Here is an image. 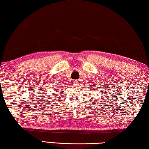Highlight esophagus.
<instances>
[{
	"label": "esophagus",
	"instance_id": "1",
	"mask_svg": "<svg viewBox=\"0 0 149 149\" xmlns=\"http://www.w3.org/2000/svg\"><path fill=\"white\" fill-rule=\"evenodd\" d=\"M73 84H74V86H77L78 84H79V80H74V81H73Z\"/></svg>",
	"mask_w": 149,
	"mask_h": 149
}]
</instances>
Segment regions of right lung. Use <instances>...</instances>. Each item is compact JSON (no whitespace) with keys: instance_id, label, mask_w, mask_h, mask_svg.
I'll use <instances>...</instances> for the list:
<instances>
[{"instance_id":"right-lung-1","label":"right lung","mask_w":149,"mask_h":149,"mask_svg":"<svg viewBox=\"0 0 149 149\" xmlns=\"http://www.w3.org/2000/svg\"><path fill=\"white\" fill-rule=\"evenodd\" d=\"M55 89H56V88H55ZM60 90H61V89H60Z\"/></svg>"}]
</instances>
